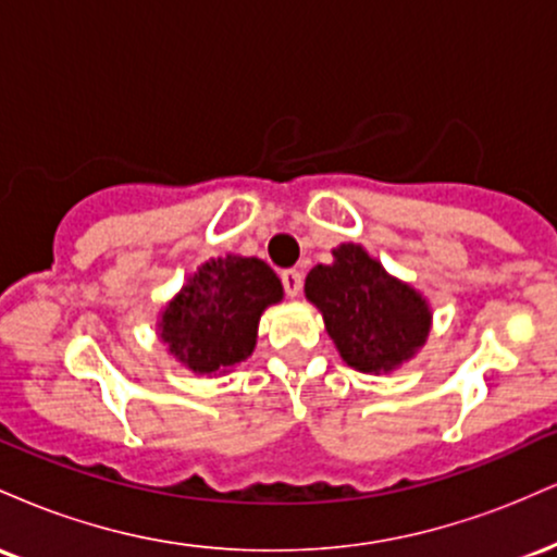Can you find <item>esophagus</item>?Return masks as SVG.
<instances>
[{
    "label": "esophagus",
    "instance_id": "1",
    "mask_svg": "<svg viewBox=\"0 0 557 557\" xmlns=\"http://www.w3.org/2000/svg\"><path fill=\"white\" fill-rule=\"evenodd\" d=\"M280 277H283V287H285L287 296L296 298L300 293V287H304V274H300L298 270H285Z\"/></svg>",
    "mask_w": 557,
    "mask_h": 557
}]
</instances>
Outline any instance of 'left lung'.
Segmentation results:
<instances>
[{"label":"left lung","instance_id":"1","mask_svg":"<svg viewBox=\"0 0 557 557\" xmlns=\"http://www.w3.org/2000/svg\"><path fill=\"white\" fill-rule=\"evenodd\" d=\"M304 290L322 311L343 361L359 372H393L430 337L426 298L387 274L356 243L332 248V264H317L306 274Z\"/></svg>","mask_w":557,"mask_h":557}]
</instances>
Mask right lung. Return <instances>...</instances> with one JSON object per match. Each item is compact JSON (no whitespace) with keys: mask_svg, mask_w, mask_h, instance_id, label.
Masks as SVG:
<instances>
[{"mask_svg":"<svg viewBox=\"0 0 557 557\" xmlns=\"http://www.w3.org/2000/svg\"><path fill=\"white\" fill-rule=\"evenodd\" d=\"M283 300V283L257 257L209 259L159 319V337L194 374H216L246 361L267 306Z\"/></svg>","mask_w":557,"mask_h":557,"instance_id":"1","label":"right lung"}]
</instances>
